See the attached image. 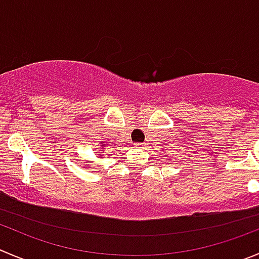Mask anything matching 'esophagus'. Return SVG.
<instances>
[{"instance_id":"34e87169","label":"esophagus","mask_w":259,"mask_h":259,"mask_svg":"<svg viewBox=\"0 0 259 259\" xmlns=\"http://www.w3.org/2000/svg\"><path fill=\"white\" fill-rule=\"evenodd\" d=\"M135 146L140 147V149H141V147H144V144H141V142H139V144H135Z\"/></svg>"}]
</instances>
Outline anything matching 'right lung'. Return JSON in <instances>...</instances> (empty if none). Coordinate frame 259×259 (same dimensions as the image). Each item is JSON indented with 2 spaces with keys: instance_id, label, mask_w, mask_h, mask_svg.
I'll use <instances>...</instances> for the list:
<instances>
[{
  "instance_id": "right-lung-1",
  "label": "right lung",
  "mask_w": 259,
  "mask_h": 259,
  "mask_svg": "<svg viewBox=\"0 0 259 259\" xmlns=\"http://www.w3.org/2000/svg\"><path fill=\"white\" fill-rule=\"evenodd\" d=\"M99 155H100V152H99Z\"/></svg>"
}]
</instances>
